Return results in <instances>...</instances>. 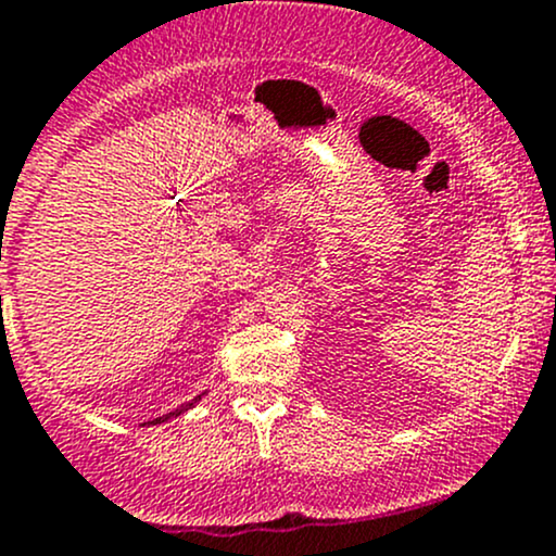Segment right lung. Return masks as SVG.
Wrapping results in <instances>:
<instances>
[{"label": "right lung", "mask_w": 556, "mask_h": 556, "mask_svg": "<svg viewBox=\"0 0 556 556\" xmlns=\"http://www.w3.org/2000/svg\"><path fill=\"white\" fill-rule=\"evenodd\" d=\"M197 400H200V396H197ZM191 405H194V402H191ZM191 405H189V407H191ZM189 407H184V410H189ZM184 410H175V413H170V416H165V418H154V420H149V424L154 426V424H160V420H167V418H173V416H180V413H184Z\"/></svg>", "instance_id": "right-lung-1"}]
</instances>
